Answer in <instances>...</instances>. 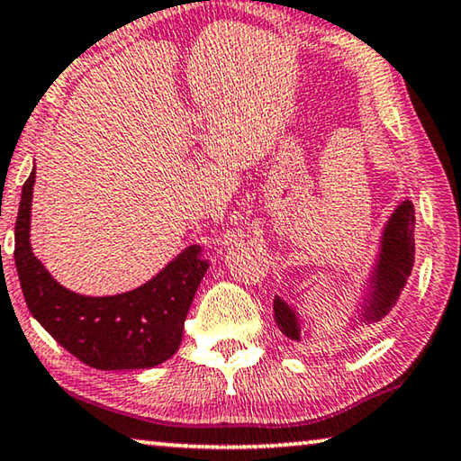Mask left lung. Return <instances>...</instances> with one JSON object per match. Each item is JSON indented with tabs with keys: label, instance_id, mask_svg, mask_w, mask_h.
<instances>
[{
	"label": "left lung",
	"instance_id": "left-lung-1",
	"mask_svg": "<svg viewBox=\"0 0 461 461\" xmlns=\"http://www.w3.org/2000/svg\"><path fill=\"white\" fill-rule=\"evenodd\" d=\"M414 222L412 202H400L381 230L379 253L365 282V290L360 293L358 307L354 311L357 315L350 321L377 323L398 303L414 266ZM274 320L288 339L301 342L303 336H309L303 331L299 311L280 296H274Z\"/></svg>",
	"mask_w": 461,
	"mask_h": 461
}]
</instances>
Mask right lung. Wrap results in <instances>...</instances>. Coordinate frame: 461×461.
I'll list each match as a JSON object with an SVG mask.
<instances>
[{
  "instance_id": "1",
  "label": "right lung",
  "mask_w": 461,
  "mask_h": 461,
  "mask_svg": "<svg viewBox=\"0 0 461 461\" xmlns=\"http://www.w3.org/2000/svg\"><path fill=\"white\" fill-rule=\"evenodd\" d=\"M37 171L28 176L16 218V270L34 320L80 358L101 371L150 369L179 350L183 323L210 261L189 245L130 293L84 296L61 286L31 247V206Z\"/></svg>"
}]
</instances>
